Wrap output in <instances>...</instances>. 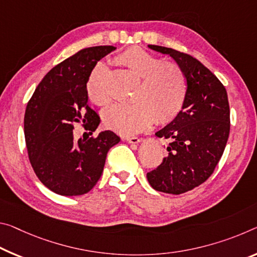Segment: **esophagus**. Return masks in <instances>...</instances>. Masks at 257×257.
Wrapping results in <instances>:
<instances>
[{"instance_id":"obj_1","label":"esophagus","mask_w":257,"mask_h":257,"mask_svg":"<svg viewBox=\"0 0 257 257\" xmlns=\"http://www.w3.org/2000/svg\"><path fill=\"white\" fill-rule=\"evenodd\" d=\"M124 141H127L130 144H138L142 141V138H138L136 136H127L124 137Z\"/></svg>"}]
</instances>
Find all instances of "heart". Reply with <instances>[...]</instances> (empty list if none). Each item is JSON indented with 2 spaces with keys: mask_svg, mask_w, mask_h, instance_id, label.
I'll use <instances>...</instances> for the list:
<instances>
[{
  "mask_svg": "<svg viewBox=\"0 0 257 257\" xmlns=\"http://www.w3.org/2000/svg\"><path fill=\"white\" fill-rule=\"evenodd\" d=\"M114 63L138 77L128 105H113L105 109L106 127L122 135L143 132L154 121L166 124L173 121L184 106L187 81L184 72L175 63L140 47L125 49ZM106 65L97 64L87 79L85 89L93 103L105 106L111 101Z\"/></svg>",
  "mask_w": 257,
  "mask_h": 257,
  "instance_id": "1",
  "label": "heart"
}]
</instances>
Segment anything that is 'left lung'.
<instances>
[{"mask_svg": "<svg viewBox=\"0 0 257 257\" xmlns=\"http://www.w3.org/2000/svg\"><path fill=\"white\" fill-rule=\"evenodd\" d=\"M149 48L173 57L187 81L182 111L156 134L170 141L168 156L146 175L154 190L181 194L208 180L222 157L230 134L227 93L221 81L194 57L172 48Z\"/></svg>", "mask_w": 257, "mask_h": 257, "instance_id": "left-lung-1", "label": "left lung"}]
</instances>
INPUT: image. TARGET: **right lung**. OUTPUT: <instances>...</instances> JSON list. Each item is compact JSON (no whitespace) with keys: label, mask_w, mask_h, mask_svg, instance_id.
Returning <instances> with one entry per match:
<instances>
[{"label":"right lung","mask_w":257,"mask_h":257,"mask_svg":"<svg viewBox=\"0 0 257 257\" xmlns=\"http://www.w3.org/2000/svg\"><path fill=\"white\" fill-rule=\"evenodd\" d=\"M113 46L85 48L49 71L27 103L26 148L39 180L60 195H81L101 176L108 150L120 142L111 130L74 141V123L95 132L100 117L88 105L87 79Z\"/></svg>","instance_id":"right-lung-1"}]
</instances>
